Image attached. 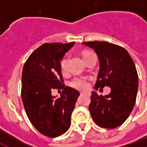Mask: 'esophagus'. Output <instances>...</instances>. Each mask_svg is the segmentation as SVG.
<instances>
[{"instance_id": "34e87169", "label": "esophagus", "mask_w": 147, "mask_h": 147, "mask_svg": "<svg viewBox=\"0 0 147 147\" xmlns=\"http://www.w3.org/2000/svg\"><path fill=\"white\" fill-rule=\"evenodd\" d=\"M80 94H81V95H84V94H85V95L90 96V92H86V93L81 92V93H80Z\"/></svg>"}]
</instances>
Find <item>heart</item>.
I'll list each match as a JSON object with an SVG mask.
<instances>
[{
	"instance_id": "obj_1",
	"label": "heart",
	"mask_w": 147,
	"mask_h": 147,
	"mask_svg": "<svg viewBox=\"0 0 147 147\" xmlns=\"http://www.w3.org/2000/svg\"><path fill=\"white\" fill-rule=\"evenodd\" d=\"M92 52L86 51L83 53V59L86 57V56ZM68 61H69V56L65 55L64 57L62 58L61 62V69L62 72H65L67 70V65H68ZM71 86L74 88H76L78 90H86L90 86L89 80L86 77H75L74 79L71 80L69 83Z\"/></svg>"
}]
</instances>
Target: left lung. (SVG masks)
Returning <instances> with one entry per match:
<instances>
[{
    "instance_id": "obj_1",
    "label": "left lung",
    "mask_w": 147,
    "mask_h": 147,
    "mask_svg": "<svg viewBox=\"0 0 147 147\" xmlns=\"http://www.w3.org/2000/svg\"><path fill=\"white\" fill-rule=\"evenodd\" d=\"M93 49L100 64L94 88L109 86L111 92L99 96L92 91L89 109L98 126L113 129L127 119L136 103L139 78L130 54L120 45L107 42H83Z\"/></svg>"
}]
</instances>
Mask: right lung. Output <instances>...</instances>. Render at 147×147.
<instances>
[{
  "mask_svg": "<svg viewBox=\"0 0 147 147\" xmlns=\"http://www.w3.org/2000/svg\"><path fill=\"white\" fill-rule=\"evenodd\" d=\"M75 42L45 43L30 55L22 72L21 97L27 117L39 132L55 138L67 131L80 93L65 86L61 62ZM63 89L61 98L51 95Z\"/></svg>",
  "mask_w": 147,
  "mask_h": 147,
  "instance_id": "obj_1",
  "label": "right lung"
}]
</instances>
